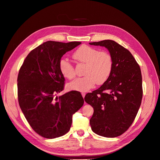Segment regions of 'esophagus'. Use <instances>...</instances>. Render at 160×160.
<instances>
[{"label":"esophagus","mask_w":160,"mask_h":160,"mask_svg":"<svg viewBox=\"0 0 160 160\" xmlns=\"http://www.w3.org/2000/svg\"><path fill=\"white\" fill-rule=\"evenodd\" d=\"M82 95L83 98H84V97H85V96H86V93H83V92H82Z\"/></svg>","instance_id":"esophagus-1"}]
</instances>
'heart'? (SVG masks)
I'll return each mask as SVG.
<instances>
[{"label": "heart", "mask_w": 160, "mask_h": 160, "mask_svg": "<svg viewBox=\"0 0 160 160\" xmlns=\"http://www.w3.org/2000/svg\"><path fill=\"white\" fill-rule=\"evenodd\" d=\"M74 60L86 64L84 74L71 82L69 88L74 91H87L95 84H102L111 74L113 67V59L110 54L106 51H98L96 48L82 45L74 52ZM60 70L64 77L72 79L75 77L72 65L65 59L60 61Z\"/></svg>", "instance_id": "heart-1"}]
</instances>
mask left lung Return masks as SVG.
<instances>
[{
	"instance_id": "8db88e82",
	"label": "left lung",
	"mask_w": 160,
	"mask_h": 160,
	"mask_svg": "<svg viewBox=\"0 0 160 160\" xmlns=\"http://www.w3.org/2000/svg\"><path fill=\"white\" fill-rule=\"evenodd\" d=\"M106 48L113 59L110 77L84 100L94 109L90 119L93 132L115 138L127 131L135 119L142 97L140 67L128 50L113 40L89 43Z\"/></svg>"
}]
</instances>
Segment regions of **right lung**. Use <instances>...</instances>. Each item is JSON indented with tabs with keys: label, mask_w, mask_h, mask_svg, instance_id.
<instances>
[{
	"label": "right lung",
	"mask_w": 160,
	"mask_h": 160,
	"mask_svg": "<svg viewBox=\"0 0 160 160\" xmlns=\"http://www.w3.org/2000/svg\"><path fill=\"white\" fill-rule=\"evenodd\" d=\"M82 43L48 41L32 50L21 67L18 77V100L30 127L47 139L62 136L71 127L72 115L83 106L80 92L62 96L65 78L60 70L62 57Z\"/></svg>",
	"instance_id": "1"
}]
</instances>
